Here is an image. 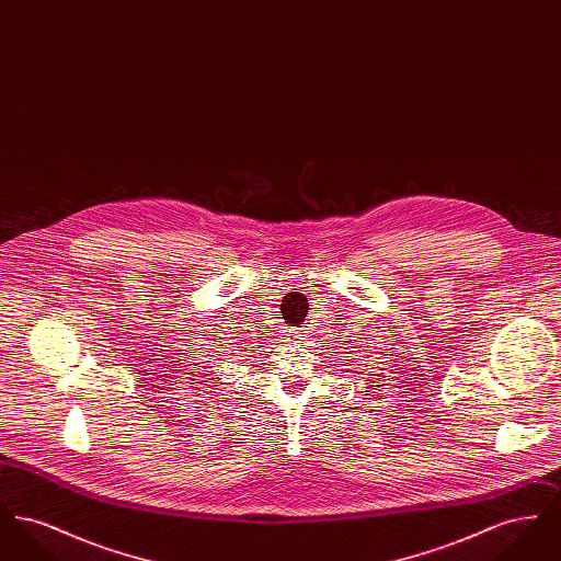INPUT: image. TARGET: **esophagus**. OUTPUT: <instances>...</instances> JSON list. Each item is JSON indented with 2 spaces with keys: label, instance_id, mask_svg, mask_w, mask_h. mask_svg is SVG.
<instances>
[{
  "label": "esophagus",
  "instance_id": "esophagus-1",
  "mask_svg": "<svg viewBox=\"0 0 561 561\" xmlns=\"http://www.w3.org/2000/svg\"><path fill=\"white\" fill-rule=\"evenodd\" d=\"M288 336H290V339H294V341H298V343H300V339H302L305 334H302L300 330H290V334H288Z\"/></svg>",
  "mask_w": 561,
  "mask_h": 561
}]
</instances>
